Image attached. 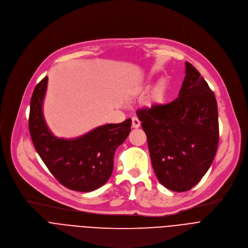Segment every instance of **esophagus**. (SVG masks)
I'll list each match as a JSON object with an SVG mask.
<instances>
[{"instance_id": "1", "label": "esophagus", "mask_w": 248, "mask_h": 248, "mask_svg": "<svg viewBox=\"0 0 248 248\" xmlns=\"http://www.w3.org/2000/svg\"><path fill=\"white\" fill-rule=\"evenodd\" d=\"M140 126V121L137 118H132V127L138 128Z\"/></svg>"}]
</instances>
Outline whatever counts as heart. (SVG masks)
Listing matches in <instances>:
<instances>
[{"label":"heart","instance_id":"1","mask_svg":"<svg viewBox=\"0 0 248 248\" xmlns=\"http://www.w3.org/2000/svg\"><path fill=\"white\" fill-rule=\"evenodd\" d=\"M165 95H166V83L164 81H161L155 87L152 93V101L154 103H161L163 102Z\"/></svg>","mask_w":248,"mask_h":248}]
</instances>
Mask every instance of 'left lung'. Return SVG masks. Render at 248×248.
Returning a JSON list of instances; mask_svg holds the SVG:
<instances>
[{"instance_id":"1","label":"left lung","mask_w":248,"mask_h":248,"mask_svg":"<svg viewBox=\"0 0 248 248\" xmlns=\"http://www.w3.org/2000/svg\"><path fill=\"white\" fill-rule=\"evenodd\" d=\"M136 114L159 182L172 191L191 189L209 170L219 143L217 101L208 83L186 62L179 97Z\"/></svg>"}]
</instances>
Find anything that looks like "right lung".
<instances>
[{"label": "right lung", "mask_w": 248, "mask_h": 248, "mask_svg": "<svg viewBox=\"0 0 248 248\" xmlns=\"http://www.w3.org/2000/svg\"><path fill=\"white\" fill-rule=\"evenodd\" d=\"M47 82L45 77L34 88L30 101L28 125L33 145L61 185L76 191H93L110 179L115 151L128 136L131 119L100 125L77 138H58L43 116Z\"/></svg>", "instance_id": "right-lung-1"}]
</instances>
